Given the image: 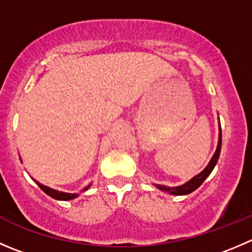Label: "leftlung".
<instances>
[{
	"label": "left lung",
	"instance_id": "obj_1",
	"mask_svg": "<svg viewBox=\"0 0 252 252\" xmlns=\"http://www.w3.org/2000/svg\"><path fill=\"white\" fill-rule=\"evenodd\" d=\"M219 119V118H218ZM220 150H221V128H220V122H219V138H218V145H217L216 153L214 155L212 156L211 161H209L208 165L206 166L202 172H199L198 175L193 176L189 181H187L186 183L181 186H176V187H168V186H163V185H155L156 188H158L160 191L162 192H167L168 194H173V196H185V194H189L192 193L193 191H196L197 188L204 182L207 177L211 175V172L213 171V168L216 167L217 162H218L219 155H220Z\"/></svg>",
	"mask_w": 252,
	"mask_h": 252
}]
</instances>
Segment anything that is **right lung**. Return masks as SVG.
I'll list each match as a JSON object with an SVG mask.
<instances>
[{
    "instance_id": "add662e5",
    "label": "right lung",
    "mask_w": 252,
    "mask_h": 252,
    "mask_svg": "<svg viewBox=\"0 0 252 252\" xmlns=\"http://www.w3.org/2000/svg\"><path fill=\"white\" fill-rule=\"evenodd\" d=\"M19 160H21V158H19ZM33 180H34V178H33ZM34 181H35L36 185H38L39 187H40L41 189H43V191L45 192L46 194H48V196H50L51 198H54V199H58V201H70V199H74V198H76L77 196H79V193H66V192H61V191H58V189H54V188L48 187V186L41 185V183H39L36 180H34ZM90 186H91V185H89V186H86L85 188H82L81 192L87 191V189L90 188Z\"/></svg>"
}]
</instances>
